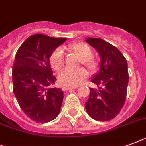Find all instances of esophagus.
<instances>
[{
	"label": "esophagus",
	"instance_id": "1",
	"mask_svg": "<svg viewBox=\"0 0 146 146\" xmlns=\"http://www.w3.org/2000/svg\"><path fill=\"white\" fill-rule=\"evenodd\" d=\"M76 88V87H71V86H66V85H64V86H63L62 87V90L63 91H67V90L74 89Z\"/></svg>",
	"mask_w": 146,
	"mask_h": 146
}]
</instances>
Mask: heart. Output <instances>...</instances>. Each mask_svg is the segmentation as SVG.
<instances>
[{
	"label": "heart",
	"mask_w": 146,
	"mask_h": 146,
	"mask_svg": "<svg viewBox=\"0 0 146 146\" xmlns=\"http://www.w3.org/2000/svg\"><path fill=\"white\" fill-rule=\"evenodd\" d=\"M68 50L81 58V64L88 67L92 72L98 69V60L92 56V48L84 42H76L68 46ZM51 67L55 70L61 68L64 62V55L61 48H57L52 53L49 58ZM88 76V71L84 67L72 70L69 68L63 70L58 74V79L61 85L67 86H76L81 84Z\"/></svg>",
	"instance_id": "1"
}]
</instances>
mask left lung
<instances>
[{
	"mask_svg": "<svg viewBox=\"0 0 146 146\" xmlns=\"http://www.w3.org/2000/svg\"><path fill=\"white\" fill-rule=\"evenodd\" d=\"M86 42L100 57L99 72L91 80L98 88H90L89 98L85 102L86 112L97 121H110L120 112L126 100L129 80L127 62L115 46L105 40L89 37Z\"/></svg>",
	"mask_w": 146,
	"mask_h": 146,
	"instance_id": "obj_1",
	"label": "left lung"
}]
</instances>
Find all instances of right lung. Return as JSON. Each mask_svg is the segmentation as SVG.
<instances>
[{
    "label": "right lung",
    "instance_id": "right-lung-1",
    "mask_svg": "<svg viewBox=\"0 0 146 146\" xmlns=\"http://www.w3.org/2000/svg\"><path fill=\"white\" fill-rule=\"evenodd\" d=\"M66 40L34 34L15 54L12 71L13 93L24 113L35 122L54 120L61 110L64 92L51 88L56 78L52 75L49 58Z\"/></svg>",
    "mask_w": 146,
    "mask_h": 146
}]
</instances>
